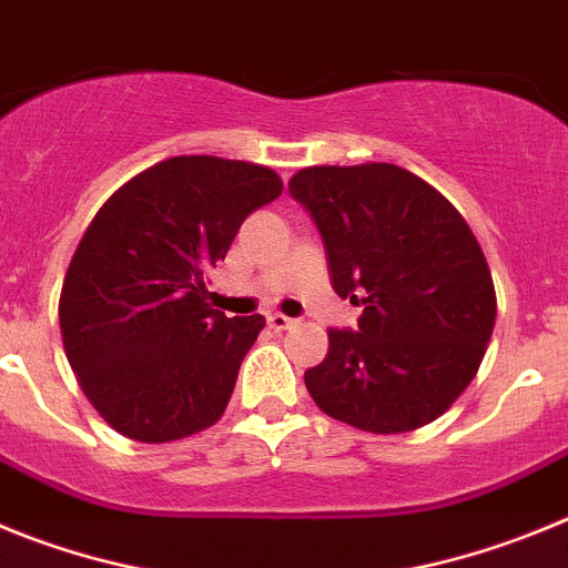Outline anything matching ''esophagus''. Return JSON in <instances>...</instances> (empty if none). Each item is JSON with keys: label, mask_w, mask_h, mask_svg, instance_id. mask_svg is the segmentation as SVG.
<instances>
[{"label": "esophagus", "mask_w": 568, "mask_h": 568, "mask_svg": "<svg viewBox=\"0 0 568 568\" xmlns=\"http://www.w3.org/2000/svg\"><path fill=\"white\" fill-rule=\"evenodd\" d=\"M267 324L270 329H275V333H281V329H290L295 324V318H287V315L281 313H270L267 315Z\"/></svg>", "instance_id": "esophagus-1"}]
</instances>
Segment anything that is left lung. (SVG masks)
<instances>
[{
	"mask_svg": "<svg viewBox=\"0 0 568 568\" xmlns=\"http://www.w3.org/2000/svg\"><path fill=\"white\" fill-rule=\"evenodd\" d=\"M327 247L329 281L361 304L304 373L321 413L375 435L413 433L478 373L498 301L464 215L398 164H318L290 179Z\"/></svg>",
	"mask_w": 568,
	"mask_h": 568,
	"instance_id": "obj_1",
	"label": "left lung"
}]
</instances>
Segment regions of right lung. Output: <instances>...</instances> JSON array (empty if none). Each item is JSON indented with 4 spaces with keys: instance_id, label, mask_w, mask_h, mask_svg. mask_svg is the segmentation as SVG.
<instances>
[{
    "instance_id": "add662e5",
    "label": "right lung",
    "mask_w": 568,
    "mask_h": 568,
    "mask_svg": "<svg viewBox=\"0 0 568 568\" xmlns=\"http://www.w3.org/2000/svg\"><path fill=\"white\" fill-rule=\"evenodd\" d=\"M281 190L264 164L173 155L93 215L64 275L59 327L84 398L115 433L170 444L222 418L264 318L210 307V270Z\"/></svg>"
}]
</instances>
